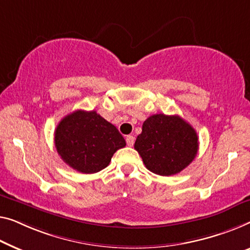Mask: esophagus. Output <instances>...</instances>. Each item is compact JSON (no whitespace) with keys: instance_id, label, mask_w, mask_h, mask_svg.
Segmentation results:
<instances>
[{"instance_id":"esophagus-1","label":"esophagus","mask_w":250,"mask_h":250,"mask_svg":"<svg viewBox=\"0 0 250 250\" xmlns=\"http://www.w3.org/2000/svg\"><path fill=\"white\" fill-rule=\"evenodd\" d=\"M125 141H126V145H128V146L132 147L133 144H135V137H133V136H126Z\"/></svg>"}]
</instances>
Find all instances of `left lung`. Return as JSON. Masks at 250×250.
Segmentation results:
<instances>
[{
	"mask_svg": "<svg viewBox=\"0 0 250 250\" xmlns=\"http://www.w3.org/2000/svg\"><path fill=\"white\" fill-rule=\"evenodd\" d=\"M135 149L147 169L170 176L193 162L199 150V138L192 125L181 117L159 113L144 122Z\"/></svg>",
	"mask_w": 250,
	"mask_h": 250,
	"instance_id": "1",
	"label": "left lung"
}]
</instances>
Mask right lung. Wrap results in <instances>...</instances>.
I'll return each mask as SVG.
<instances>
[{
    "label": "right lung",
    "instance_id": "obj_1",
    "mask_svg": "<svg viewBox=\"0 0 250 250\" xmlns=\"http://www.w3.org/2000/svg\"><path fill=\"white\" fill-rule=\"evenodd\" d=\"M125 140L115 126L95 111H74L55 130V147L67 165L83 174L98 173L109 165Z\"/></svg>",
    "mask_w": 250,
    "mask_h": 250
}]
</instances>
